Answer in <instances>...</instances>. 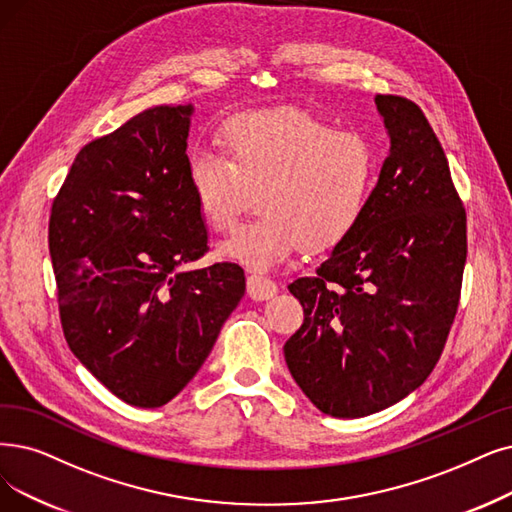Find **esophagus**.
Masks as SVG:
<instances>
[{
  "label": "esophagus",
  "instance_id": "34e87169",
  "mask_svg": "<svg viewBox=\"0 0 512 512\" xmlns=\"http://www.w3.org/2000/svg\"><path fill=\"white\" fill-rule=\"evenodd\" d=\"M277 294V283L262 277V275H250L248 277V296L252 300H269Z\"/></svg>",
  "mask_w": 512,
  "mask_h": 512
}]
</instances>
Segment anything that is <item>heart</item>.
Wrapping results in <instances>:
<instances>
[{
    "mask_svg": "<svg viewBox=\"0 0 512 512\" xmlns=\"http://www.w3.org/2000/svg\"><path fill=\"white\" fill-rule=\"evenodd\" d=\"M220 155L189 159V187L212 231L231 229L256 193L258 216L218 245V258L269 273L309 241L330 248L353 231L374 182V153L357 132L300 111L241 113L216 132Z\"/></svg>",
    "mask_w": 512,
    "mask_h": 512,
    "instance_id": "b5f03b06",
    "label": "heart"
}]
</instances>
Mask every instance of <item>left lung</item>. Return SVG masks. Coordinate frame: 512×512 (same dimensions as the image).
<instances>
[{"label": "left lung", "mask_w": 512, "mask_h": 512, "mask_svg": "<svg viewBox=\"0 0 512 512\" xmlns=\"http://www.w3.org/2000/svg\"><path fill=\"white\" fill-rule=\"evenodd\" d=\"M391 149L353 231L315 277L288 290L304 323L283 355L319 412L361 418L428 378L456 317L466 262V214L424 113L376 96Z\"/></svg>", "instance_id": "1"}]
</instances>
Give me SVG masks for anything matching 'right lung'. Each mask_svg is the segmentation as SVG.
<instances>
[{"label": "right lung", "instance_id": "add662e5", "mask_svg": "<svg viewBox=\"0 0 512 512\" xmlns=\"http://www.w3.org/2000/svg\"><path fill=\"white\" fill-rule=\"evenodd\" d=\"M191 105H159L92 140L52 203L50 258L73 355L136 407L174 399L245 294L237 264L208 252L189 187Z\"/></svg>", "mask_w": 512, "mask_h": 512}]
</instances>
